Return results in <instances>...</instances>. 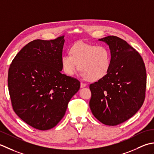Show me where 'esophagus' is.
<instances>
[{
  "mask_svg": "<svg viewBox=\"0 0 154 154\" xmlns=\"http://www.w3.org/2000/svg\"><path fill=\"white\" fill-rule=\"evenodd\" d=\"M87 84L86 83H84V82H81L80 83V88H84L85 87Z\"/></svg>",
  "mask_w": 154,
  "mask_h": 154,
  "instance_id": "34e87169",
  "label": "esophagus"
}]
</instances>
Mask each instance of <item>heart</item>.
Returning a JSON list of instances; mask_svg holds the SVG:
<instances>
[{
  "label": "heart",
  "mask_w": 154,
  "mask_h": 154,
  "mask_svg": "<svg viewBox=\"0 0 154 154\" xmlns=\"http://www.w3.org/2000/svg\"><path fill=\"white\" fill-rule=\"evenodd\" d=\"M69 54L61 57L62 69L69 76L80 68L83 77L90 81H97L109 72L112 57L107 47L79 41L70 47Z\"/></svg>",
  "instance_id": "heart-1"
}]
</instances>
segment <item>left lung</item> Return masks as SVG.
<instances>
[{
	"instance_id": "1",
	"label": "left lung",
	"mask_w": 154,
	"mask_h": 154,
	"mask_svg": "<svg viewBox=\"0 0 154 154\" xmlns=\"http://www.w3.org/2000/svg\"><path fill=\"white\" fill-rule=\"evenodd\" d=\"M99 40L109 46L111 67L106 76L90 85V107L102 124L116 125L142 107L146 97V67L139 52L123 39L108 36Z\"/></svg>"
}]
</instances>
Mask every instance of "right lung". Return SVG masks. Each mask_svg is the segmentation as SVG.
<instances>
[{
    "label": "right lung",
    "instance_id": "right-lung-1",
    "mask_svg": "<svg viewBox=\"0 0 154 154\" xmlns=\"http://www.w3.org/2000/svg\"><path fill=\"white\" fill-rule=\"evenodd\" d=\"M64 36L34 40L24 46L8 69V86L14 112L36 129L54 128L80 89L76 78L61 73Z\"/></svg>",
    "mask_w": 154,
    "mask_h": 154
}]
</instances>
